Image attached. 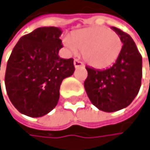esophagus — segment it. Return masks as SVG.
<instances>
[{"label": "esophagus", "instance_id": "obj_1", "mask_svg": "<svg viewBox=\"0 0 150 150\" xmlns=\"http://www.w3.org/2000/svg\"><path fill=\"white\" fill-rule=\"evenodd\" d=\"M74 67H76V68H77V67H83V64L81 61H79L78 59H74Z\"/></svg>", "mask_w": 150, "mask_h": 150}]
</instances>
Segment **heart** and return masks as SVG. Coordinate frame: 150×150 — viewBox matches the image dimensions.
I'll return each instance as SVG.
<instances>
[{"mask_svg":"<svg viewBox=\"0 0 150 150\" xmlns=\"http://www.w3.org/2000/svg\"><path fill=\"white\" fill-rule=\"evenodd\" d=\"M64 45L72 54L83 52V58L96 68L111 66L122 48L120 36L104 27H90L64 38Z\"/></svg>","mask_w":150,"mask_h":150,"instance_id":"b5f03b06","label":"heart"}]
</instances>
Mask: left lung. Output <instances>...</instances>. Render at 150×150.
Segmentation results:
<instances>
[{"label":"left lung","mask_w":150,"mask_h":150,"mask_svg":"<svg viewBox=\"0 0 150 150\" xmlns=\"http://www.w3.org/2000/svg\"><path fill=\"white\" fill-rule=\"evenodd\" d=\"M122 42V51L112 67L98 70L86 67L84 89L99 110L113 112L129 106L137 96L142 78V57L131 37L112 27Z\"/></svg>","instance_id":"8db88e82"}]
</instances>
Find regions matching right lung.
I'll use <instances>...</instances> for the list:
<instances>
[{
  "label": "right lung",
  "instance_id": "add662e5",
  "mask_svg": "<svg viewBox=\"0 0 150 150\" xmlns=\"http://www.w3.org/2000/svg\"><path fill=\"white\" fill-rule=\"evenodd\" d=\"M61 34L57 27L36 28L20 38L11 54L5 87L11 103L24 115L38 118L52 111L62 81L74 72V60L58 56Z\"/></svg>",
  "mask_w": 150,
  "mask_h": 150
}]
</instances>
